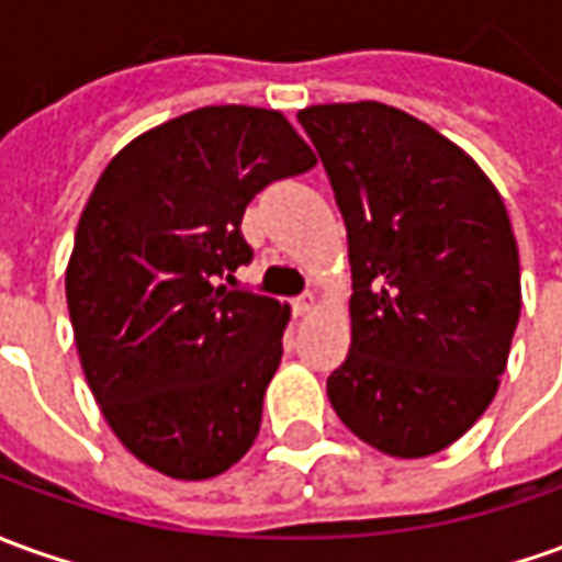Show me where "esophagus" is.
Returning a JSON list of instances; mask_svg holds the SVG:
<instances>
[{
	"mask_svg": "<svg viewBox=\"0 0 562 562\" xmlns=\"http://www.w3.org/2000/svg\"><path fill=\"white\" fill-rule=\"evenodd\" d=\"M315 308H318V296H315V293H303V296L293 300V312H296V315H308V312H315Z\"/></svg>",
	"mask_w": 562,
	"mask_h": 562,
	"instance_id": "1",
	"label": "esophagus"
}]
</instances>
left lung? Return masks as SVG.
Returning a JSON list of instances; mask_svg holds the SVG:
<instances>
[{"mask_svg":"<svg viewBox=\"0 0 562 562\" xmlns=\"http://www.w3.org/2000/svg\"><path fill=\"white\" fill-rule=\"evenodd\" d=\"M348 229L351 346L327 379L351 435L447 450L498 392L520 318L508 211L477 161L376 100L300 110Z\"/></svg>","mask_w":562,"mask_h":562,"instance_id":"1","label":"left lung"}]
</instances>
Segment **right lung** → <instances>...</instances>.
<instances>
[{"instance_id":"add662e5","label":"right lung","mask_w":562,"mask_h":562,"mask_svg":"<svg viewBox=\"0 0 562 562\" xmlns=\"http://www.w3.org/2000/svg\"><path fill=\"white\" fill-rule=\"evenodd\" d=\"M318 158L278 110L201 106L131 140L76 229L67 305L81 370L115 437L173 481L254 447L290 308L232 290L244 207Z\"/></svg>"}]
</instances>
